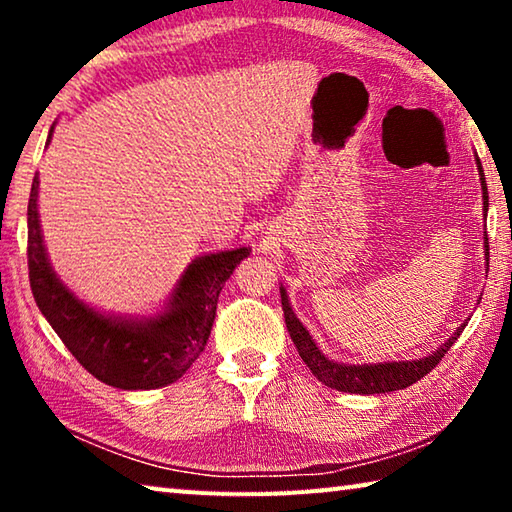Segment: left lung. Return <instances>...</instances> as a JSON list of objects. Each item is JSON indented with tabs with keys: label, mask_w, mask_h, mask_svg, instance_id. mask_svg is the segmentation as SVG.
I'll list each match as a JSON object with an SVG mask.
<instances>
[{
	"label": "left lung",
	"mask_w": 512,
	"mask_h": 512,
	"mask_svg": "<svg viewBox=\"0 0 512 512\" xmlns=\"http://www.w3.org/2000/svg\"><path fill=\"white\" fill-rule=\"evenodd\" d=\"M476 164H479L481 189H483V212L488 214V187H485V178H483V169H481L479 158H476ZM485 259H488V235H485ZM280 296H282L284 323H287V329H289L293 343H296L302 361L307 363V368L314 372V377L318 381H323L325 386L336 388V391H343V393L375 395V393L402 391V388L415 384V381L422 379L427 372L436 368L438 363L443 361L447 350L452 348L458 336H461V332L465 329V323H463L443 345H440L436 352H431L429 357L413 359V361L361 363V366L357 363V366H352V363H339V361L327 359L325 354L318 350L314 339L309 336L307 327L300 323L296 314H293L287 289L280 287Z\"/></svg>",
	"instance_id": "8db88e82"
}]
</instances>
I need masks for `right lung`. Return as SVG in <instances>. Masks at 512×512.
<instances>
[{"mask_svg":"<svg viewBox=\"0 0 512 512\" xmlns=\"http://www.w3.org/2000/svg\"><path fill=\"white\" fill-rule=\"evenodd\" d=\"M51 126L47 144L51 142ZM38 173L29 196V282L36 305L76 361L108 386L151 391L180 379L201 357L216 302L228 277L250 248L196 257L180 275L167 305L155 316L103 314L69 291L49 264L38 216Z\"/></svg>","mask_w":512,"mask_h":512,"instance_id":"add662e5","label":"right lung"}]
</instances>
